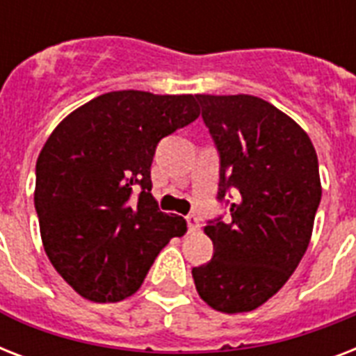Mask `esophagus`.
I'll use <instances>...</instances> for the list:
<instances>
[{"label":"esophagus","mask_w":356,"mask_h":356,"mask_svg":"<svg viewBox=\"0 0 356 356\" xmlns=\"http://www.w3.org/2000/svg\"><path fill=\"white\" fill-rule=\"evenodd\" d=\"M186 225H188L190 233H195L200 229V220L194 214H190V216H186Z\"/></svg>","instance_id":"esophagus-1"}]
</instances>
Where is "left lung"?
Segmentation results:
<instances>
[{"mask_svg":"<svg viewBox=\"0 0 356 356\" xmlns=\"http://www.w3.org/2000/svg\"><path fill=\"white\" fill-rule=\"evenodd\" d=\"M195 99L220 153L218 201L231 222L207 223L214 254L192 277L212 309L249 312L281 290L309 248L321 200L318 156L309 134L260 97Z\"/></svg>","mask_w":356,"mask_h":356,"instance_id":"left-lung-1","label":"left lung"}]
</instances>
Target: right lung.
Here are the masks:
<instances>
[{"mask_svg": "<svg viewBox=\"0 0 356 356\" xmlns=\"http://www.w3.org/2000/svg\"><path fill=\"white\" fill-rule=\"evenodd\" d=\"M200 116L195 97L120 90L68 114L36 161L35 209L53 268L85 299L133 296L156 254L186 233L151 195L164 136Z\"/></svg>", "mask_w": 356, "mask_h": 356, "instance_id": "obj_1", "label": "right lung"}]
</instances>
